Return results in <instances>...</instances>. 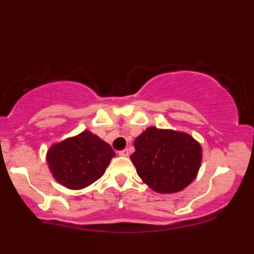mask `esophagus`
Here are the masks:
<instances>
[{
  "label": "esophagus",
  "instance_id": "obj_1",
  "mask_svg": "<svg viewBox=\"0 0 254 254\" xmlns=\"http://www.w3.org/2000/svg\"><path fill=\"white\" fill-rule=\"evenodd\" d=\"M119 156H123V157H127L129 156V150L127 149H124V150H121L118 152Z\"/></svg>",
  "mask_w": 254,
  "mask_h": 254
}]
</instances>
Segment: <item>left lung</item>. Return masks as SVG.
<instances>
[{
  "instance_id": "obj_1",
  "label": "left lung",
  "mask_w": 254,
  "mask_h": 254,
  "mask_svg": "<svg viewBox=\"0 0 254 254\" xmlns=\"http://www.w3.org/2000/svg\"><path fill=\"white\" fill-rule=\"evenodd\" d=\"M130 158L143 182L162 194L185 189L196 177L201 145L188 133L148 127L135 139Z\"/></svg>"
}]
</instances>
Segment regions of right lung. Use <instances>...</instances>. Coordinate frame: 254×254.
Listing matches in <instances>:
<instances>
[{
	"label": "right lung",
	"instance_id": "1",
	"mask_svg": "<svg viewBox=\"0 0 254 254\" xmlns=\"http://www.w3.org/2000/svg\"><path fill=\"white\" fill-rule=\"evenodd\" d=\"M116 154L108 143L90 131L52 145L47 163L53 177L69 189H81L103 176Z\"/></svg>",
	"mask_w": 254,
	"mask_h": 254
}]
</instances>
